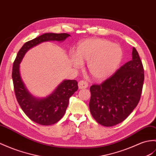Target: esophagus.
<instances>
[{"label": "esophagus", "mask_w": 156, "mask_h": 156, "mask_svg": "<svg viewBox=\"0 0 156 156\" xmlns=\"http://www.w3.org/2000/svg\"><path fill=\"white\" fill-rule=\"evenodd\" d=\"M88 83L84 80H80L78 82V88L79 89H84L88 88Z\"/></svg>", "instance_id": "34e87169"}]
</instances>
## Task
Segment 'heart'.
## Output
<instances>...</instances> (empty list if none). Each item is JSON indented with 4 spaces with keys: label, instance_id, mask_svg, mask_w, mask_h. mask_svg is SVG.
Returning <instances> with one entry per match:
<instances>
[{
    "label": "heart",
    "instance_id": "obj_1",
    "mask_svg": "<svg viewBox=\"0 0 156 156\" xmlns=\"http://www.w3.org/2000/svg\"><path fill=\"white\" fill-rule=\"evenodd\" d=\"M123 57V50L117 44L102 38L87 39L79 43L76 55L71 53L70 61L76 68L88 62V70L98 80L109 78L116 70Z\"/></svg>",
    "mask_w": 156,
    "mask_h": 156
}]
</instances>
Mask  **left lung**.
<instances>
[{
  "mask_svg": "<svg viewBox=\"0 0 156 156\" xmlns=\"http://www.w3.org/2000/svg\"><path fill=\"white\" fill-rule=\"evenodd\" d=\"M144 80L142 62L133 47L132 60L101 84L90 87L89 107L93 118L106 127L124 121L139 102Z\"/></svg>",
  "mask_w": 156,
  "mask_h": 156,
  "instance_id": "1",
  "label": "left lung"
}]
</instances>
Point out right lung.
<instances>
[{
	"instance_id": "obj_1",
	"label": "right lung",
	"mask_w": 156,
	"mask_h": 156,
	"mask_svg": "<svg viewBox=\"0 0 156 156\" xmlns=\"http://www.w3.org/2000/svg\"><path fill=\"white\" fill-rule=\"evenodd\" d=\"M70 36L66 33H45L39 36L22 46L14 62L12 78L18 102L31 120L41 125H52L62 118L70 98L78 88V82L75 80H64L50 95L38 98L32 95L25 86L20 73V64L25 54L34 46L44 42H62Z\"/></svg>"
}]
</instances>
